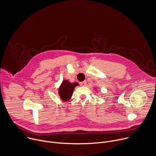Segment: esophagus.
<instances>
[{
    "instance_id": "34e87169",
    "label": "esophagus",
    "mask_w": 156,
    "mask_h": 156,
    "mask_svg": "<svg viewBox=\"0 0 156 156\" xmlns=\"http://www.w3.org/2000/svg\"><path fill=\"white\" fill-rule=\"evenodd\" d=\"M80 84L81 86H85L87 85V82L86 81H83L80 82Z\"/></svg>"
}]
</instances>
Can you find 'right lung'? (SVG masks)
I'll return each mask as SVG.
<instances>
[{
	"mask_svg": "<svg viewBox=\"0 0 156 156\" xmlns=\"http://www.w3.org/2000/svg\"><path fill=\"white\" fill-rule=\"evenodd\" d=\"M78 85L77 83H70L68 80H64L59 88V95L61 98L65 101H67L71 97L73 90Z\"/></svg>",
	"mask_w": 156,
	"mask_h": 156,
	"instance_id": "1",
	"label": "right lung"
}]
</instances>
